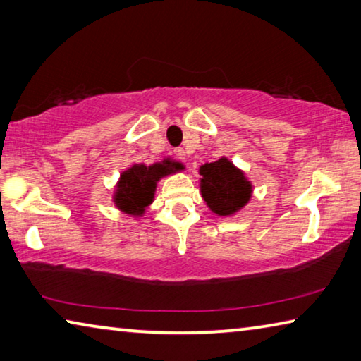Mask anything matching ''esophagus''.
Masks as SVG:
<instances>
[{"instance_id":"obj_1","label":"esophagus","mask_w":361,"mask_h":361,"mask_svg":"<svg viewBox=\"0 0 361 361\" xmlns=\"http://www.w3.org/2000/svg\"><path fill=\"white\" fill-rule=\"evenodd\" d=\"M173 152H175V156L180 159V161H185V159H186V152L183 148H176Z\"/></svg>"}]
</instances>
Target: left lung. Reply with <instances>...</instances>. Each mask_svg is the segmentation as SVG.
<instances>
[{"label": "left lung", "mask_w": 361, "mask_h": 361, "mask_svg": "<svg viewBox=\"0 0 361 361\" xmlns=\"http://www.w3.org/2000/svg\"><path fill=\"white\" fill-rule=\"evenodd\" d=\"M199 188L204 202L218 216H232L245 207L253 195V185L242 169L221 156L199 167Z\"/></svg>", "instance_id": "8db88e82"}]
</instances>
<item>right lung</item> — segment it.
Listing matches in <instances>:
<instances>
[{
  "label": "right lung",
  "mask_w": 361,
  "mask_h": 361,
  "mask_svg": "<svg viewBox=\"0 0 361 361\" xmlns=\"http://www.w3.org/2000/svg\"><path fill=\"white\" fill-rule=\"evenodd\" d=\"M180 170H183V164L172 157H164L151 166L132 164L119 175L113 191V204L124 215L142 218L154 200L157 183Z\"/></svg>",
  "instance_id": "obj_1"
}]
</instances>
